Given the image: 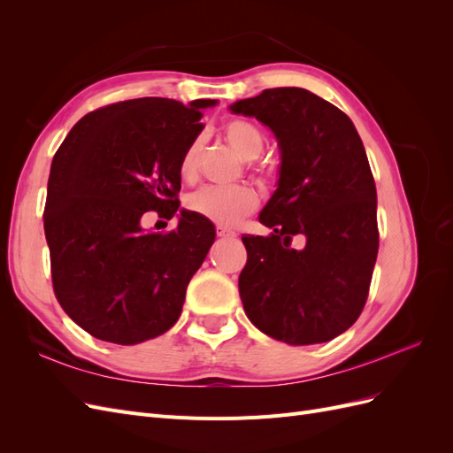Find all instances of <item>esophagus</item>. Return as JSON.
<instances>
[{"label": "esophagus", "mask_w": 453, "mask_h": 453, "mask_svg": "<svg viewBox=\"0 0 453 453\" xmlns=\"http://www.w3.org/2000/svg\"><path fill=\"white\" fill-rule=\"evenodd\" d=\"M217 236H219V238H234L236 232L228 230L226 226H217Z\"/></svg>", "instance_id": "esophagus-1"}]
</instances>
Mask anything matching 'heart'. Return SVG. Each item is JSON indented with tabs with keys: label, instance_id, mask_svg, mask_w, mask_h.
<instances>
[{
	"label": "heart",
	"instance_id": "obj_1",
	"mask_svg": "<svg viewBox=\"0 0 453 453\" xmlns=\"http://www.w3.org/2000/svg\"><path fill=\"white\" fill-rule=\"evenodd\" d=\"M225 138L232 145L236 153L245 158L253 160L265 147V135L253 122L245 119H230L223 127ZM200 150L202 140L195 138L183 150L180 160V173L183 180H193L198 173V162H200ZM255 175H258L260 181L268 180V172L260 166L251 168ZM188 211H193L211 223L221 226H234L240 223L245 215H250L257 210L258 195L257 190L250 185H234V187H215L208 185L202 187L195 193H190L185 200Z\"/></svg>",
	"mask_w": 453,
	"mask_h": 453
}]
</instances>
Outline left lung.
Returning <instances> with one entry per match:
<instances>
[{
  "label": "left lung",
  "instance_id": "8db88e82",
  "mask_svg": "<svg viewBox=\"0 0 453 453\" xmlns=\"http://www.w3.org/2000/svg\"><path fill=\"white\" fill-rule=\"evenodd\" d=\"M276 134L278 190L260 213L270 236L243 234L238 287L245 315L291 346L321 344L361 315L378 257L376 185L351 119L296 87L266 88L230 105ZM305 242L290 248L292 238Z\"/></svg>",
  "mask_w": 453,
  "mask_h": 453
}]
</instances>
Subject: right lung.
<instances>
[{
  "instance_id": "right-lung-1",
  "label": "right lung",
  "mask_w": 453,
  "mask_h": 453,
  "mask_svg": "<svg viewBox=\"0 0 453 453\" xmlns=\"http://www.w3.org/2000/svg\"><path fill=\"white\" fill-rule=\"evenodd\" d=\"M168 98L104 105L81 119L52 158L43 213L52 289L88 334L120 346L164 334L180 319L213 225L181 211L168 232L142 228L180 208V160L202 132V109Z\"/></svg>"
}]
</instances>
